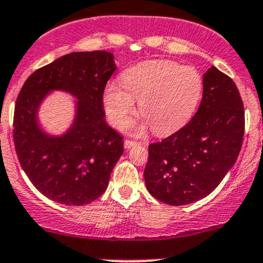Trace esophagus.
<instances>
[{
    "mask_svg": "<svg viewBox=\"0 0 263 263\" xmlns=\"http://www.w3.org/2000/svg\"><path fill=\"white\" fill-rule=\"evenodd\" d=\"M123 145H125V148L128 149V148H131V147L138 145V143L135 142V141H131V140H125V142H123Z\"/></svg>",
    "mask_w": 263,
    "mask_h": 263,
    "instance_id": "1",
    "label": "esophagus"
}]
</instances>
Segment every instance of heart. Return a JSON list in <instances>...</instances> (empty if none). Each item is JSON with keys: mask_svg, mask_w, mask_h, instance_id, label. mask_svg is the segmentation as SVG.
Listing matches in <instances>:
<instances>
[{"mask_svg": "<svg viewBox=\"0 0 263 263\" xmlns=\"http://www.w3.org/2000/svg\"><path fill=\"white\" fill-rule=\"evenodd\" d=\"M203 95L202 74L192 66L168 60H152L123 72L122 85L109 82L103 92V107L115 126L125 125L136 101L143 118L127 125L134 134L152 126L157 135H168L193 117Z\"/></svg>", "mask_w": 263, "mask_h": 263, "instance_id": "b5f03b06", "label": "heart"}]
</instances>
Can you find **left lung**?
Instances as JSON below:
<instances>
[{
  "label": "left lung",
  "instance_id": "1",
  "mask_svg": "<svg viewBox=\"0 0 263 263\" xmlns=\"http://www.w3.org/2000/svg\"><path fill=\"white\" fill-rule=\"evenodd\" d=\"M245 111L232 80L215 66L203 73V95L192 120L148 146L145 183L163 203L183 206L209 196L241 151Z\"/></svg>",
  "mask_w": 263,
  "mask_h": 263
}]
</instances>
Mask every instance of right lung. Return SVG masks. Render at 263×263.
Segmentation results:
<instances>
[{"mask_svg":"<svg viewBox=\"0 0 263 263\" xmlns=\"http://www.w3.org/2000/svg\"><path fill=\"white\" fill-rule=\"evenodd\" d=\"M107 51L72 52L34 71L14 106L13 140L22 170L50 200L83 206L97 200L123 154L122 137L107 125L103 108L106 83L116 71ZM53 90L75 99L71 126L61 135L42 128L38 112Z\"/></svg>","mask_w":263,"mask_h":263,"instance_id":"right-lung-1","label":"right lung"}]
</instances>
